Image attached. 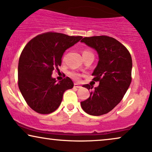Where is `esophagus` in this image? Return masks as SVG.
Returning a JSON list of instances; mask_svg holds the SVG:
<instances>
[{
  "label": "esophagus",
  "instance_id": "esophagus-1",
  "mask_svg": "<svg viewBox=\"0 0 152 152\" xmlns=\"http://www.w3.org/2000/svg\"><path fill=\"white\" fill-rule=\"evenodd\" d=\"M74 86H75V88H81V87H82V86H80L78 84H77V83H75V84H74Z\"/></svg>",
  "mask_w": 152,
  "mask_h": 152
}]
</instances>
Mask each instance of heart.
I'll use <instances>...</instances> for the list:
<instances>
[{
	"mask_svg": "<svg viewBox=\"0 0 152 152\" xmlns=\"http://www.w3.org/2000/svg\"><path fill=\"white\" fill-rule=\"evenodd\" d=\"M93 54L91 52L90 50H85L84 51H83V53H82V55L84 56V55H86V54ZM70 75H71L72 77L75 78V79H79L80 77V75L77 73V72H70Z\"/></svg>",
	"mask_w": 152,
	"mask_h": 152,
	"instance_id": "b5f03b06",
	"label": "heart"
}]
</instances>
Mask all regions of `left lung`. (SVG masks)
I'll return each mask as SVG.
<instances>
[{"mask_svg":"<svg viewBox=\"0 0 152 152\" xmlns=\"http://www.w3.org/2000/svg\"><path fill=\"white\" fill-rule=\"evenodd\" d=\"M97 51L99 61L92 75L99 85L88 99L81 102L83 110L90 115L100 116L114 109L126 93L131 83L132 58L126 47L106 35L85 37L81 40ZM92 89L93 86L84 84Z\"/></svg>","mask_w":152,"mask_h":152,"instance_id":"left-lung-1","label":"left lung"}]
</instances>
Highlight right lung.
<instances>
[{
  "mask_svg": "<svg viewBox=\"0 0 152 152\" xmlns=\"http://www.w3.org/2000/svg\"><path fill=\"white\" fill-rule=\"evenodd\" d=\"M82 38L47 32L37 35L24 47L19 60L18 86L26 103L35 112L42 115L54 112L64 92L73 87L68 77L57 83L52 74L61 66L65 51Z\"/></svg>",
  "mask_w": 152,
  "mask_h": 152,
  "instance_id": "1",
  "label": "right lung"
}]
</instances>
